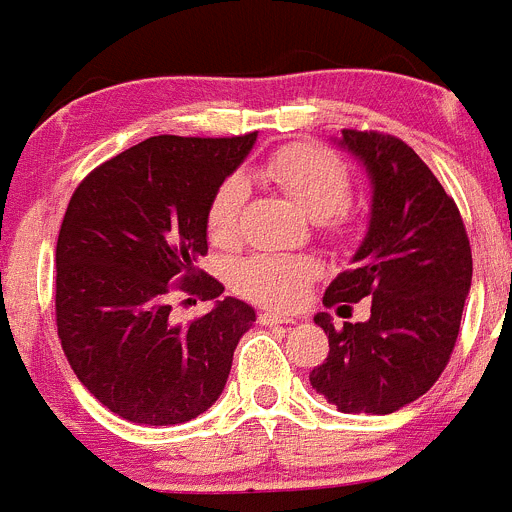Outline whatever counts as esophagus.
Wrapping results in <instances>:
<instances>
[{
    "instance_id": "34e87169",
    "label": "esophagus",
    "mask_w": 512,
    "mask_h": 512,
    "mask_svg": "<svg viewBox=\"0 0 512 512\" xmlns=\"http://www.w3.org/2000/svg\"><path fill=\"white\" fill-rule=\"evenodd\" d=\"M257 323H260V326H278V323H285V326H288V323H295V318L283 313H272V310H260Z\"/></svg>"
}]
</instances>
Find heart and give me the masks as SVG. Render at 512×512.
Returning <instances> with one entry per match:
<instances>
[{
  "instance_id": "b5f03b06",
  "label": "heart",
  "mask_w": 512,
  "mask_h": 512,
  "mask_svg": "<svg viewBox=\"0 0 512 512\" xmlns=\"http://www.w3.org/2000/svg\"><path fill=\"white\" fill-rule=\"evenodd\" d=\"M252 179L283 191L323 237H343L351 229V174L338 156L323 148L288 143L275 148L252 169ZM247 204V184L242 176L219 181L207 204V234L212 245L234 247L240 240L242 214ZM315 265L305 257L252 255L234 267V288L247 298L267 305H293L303 295Z\"/></svg>"
}]
</instances>
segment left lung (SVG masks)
Listing matches in <instances>:
<instances>
[{
  "label": "left lung",
  "instance_id": "obj_1",
  "mask_svg": "<svg viewBox=\"0 0 512 512\" xmlns=\"http://www.w3.org/2000/svg\"><path fill=\"white\" fill-rule=\"evenodd\" d=\"M374 184L371 224L351 270L326 290V308L371 298L366 323L333 328L310 384L346 414H391L419 399L450 364L472 283V250L455 199L401 138L343 128Z\"/></svg>",
  "mask_w": 512,
  "mask_h": 512
}]
</instances>
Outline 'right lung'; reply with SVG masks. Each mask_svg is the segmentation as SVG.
<instances>
[{"label": "right lung", "instance_id": "1", "mask_svg": "<svg viewBox=\"0 0 512 512\" xmlns=\"http://www.w3.org/2000/svg\"><path fill=\"white\" fill-rule=\"evenodd\" d=\"M255 138L151 136L73 191L55 250L57 336L80 384L128 422L169 427L207 412L255 323L237 298L186 326L171 321L176 295H222L197 267L207 255L204 217Z\"/></svg>", "mask_w": 512, "mask_h": 512}]
</instances>
